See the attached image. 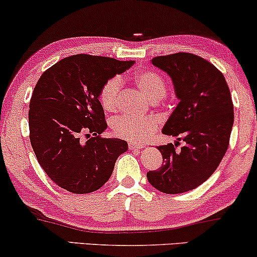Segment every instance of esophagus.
Returning <instances> with one entry per match:
<instances>
[{"mask_svg":"<svg viewBox=\"0 0 257 257\" xmlns=\"http://www.w3.org/2000/svg\"><path fill=\"white\" fill-rule=\"evenodd\" d=\"M145 148L144 144H136V143H128V150L131 151H137V150H141Z\"/></svg>","mask_w":257,"mask_h":257,"instance_id":"esophagus-1","label":"esophagus"}]
</instances>
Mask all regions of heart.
<instances>
[{
	"label": "heart",
	"instance_id": "b5f03b06",
	"mask_svg": "<svg viewBox=\"0 0 257 257\" xmlns=\"http://www.w3.org/2000/svg\"><path fill=\"white\" fill-rule=\"evenodd\" d=\"M135 84L152 101L161 100L166 93V81L155 71H141L133 76ZM121 79L118 76L105 82L99 93V100L102 108L107 112L115 111L119 104V93ZM112 132L118 138L138 143L148 139L158 127V120L152 115L135 116L119 115L112 120Z\"/></svg>",
	"mask_w": 257,
	"mask_h": 257
}]
</instances>
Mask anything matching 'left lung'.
I'll use <instances>...</instances> for the list:
<instances>
[{"mask_svg":"<svg viewBox=\"0 0 257 257\" xmlns=\"http://www.w3.org/2000/svg\"><path fill=\"white\" fill-rule=\"evenodd\" d=\"M151 62L170 75L179 100L163 133L185 145L181 150L172 144L158 146L164 164L146 176L164 194H183L203 184L224 157L234 105L224 76L201 56L181 52L156 56Z\"/></svg>","mask_w":257,"mask_h":257,"instance_id":"left-lung-1","label":"left lung"}]
</instances>
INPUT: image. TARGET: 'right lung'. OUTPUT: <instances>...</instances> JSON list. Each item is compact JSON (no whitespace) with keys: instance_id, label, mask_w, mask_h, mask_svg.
I'll return each instance as SVG.
<instances>
[{"instance_id":"obj_1","label":"right lung","mask_w":257,"mask_h":257,"mask_svg":"<svg viewBox=\"0 0 257 257\" xmlns=\"http://www.w3.org/2000/svg\"><path fill=\"white\" fill-rule=\"evenodd\" d=\"M133 63L78 54L40 76L29 104V138L39 164L60 188L73 194L100 189L127 150L125 141L100 136L107 124L99 93Z\"/></svg>"}]
</instances>
